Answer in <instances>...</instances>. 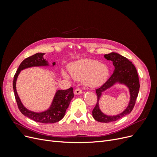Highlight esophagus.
<instances>
[{"label": "esophagus", "mask_w": 157, "mask_h": 157, "mask_svg": "<svg viewBox=\"0 0 157 157\" xmlns=\"http://www.w3.org/2000/svg\"><path fill=\"white\" fill-rule=\"evenodd\" d=\"M74 93L75 95H79V94H81L82 93V90L80 89V88H77L75 90Z\"/></svg>", "instance_id": "esophagus-1"}]
</instances>
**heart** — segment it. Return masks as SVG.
<instances>
[{
    "label": "heart",
    "mask_w": 157,
    "mask_h": 157,
    "mask_svg": "<svg viewBox=\"0 0 157 157\" xmlns=\"http://www.w3.org/2000/svg\"><path fill=\"white\" fill-rule=\"evenodd\" d=\"M69 74L74 79H84V84L90 87L100 86L109 77V69L105 65L91 59H82L71 63L68 66ZM65 77L68 75L62 73Z\"/></svg>",
    "instance_id": "1"
}]
</instances>
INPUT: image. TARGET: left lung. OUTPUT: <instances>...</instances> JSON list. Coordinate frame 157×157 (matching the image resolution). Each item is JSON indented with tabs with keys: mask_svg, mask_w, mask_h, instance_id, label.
Returning <instances> with one entry per match:
<instances>
[{
	"mask_svg": "<svg viewBox=\"0 0 157 157\" xmlns=\"http://www.w3.org/2000/svg\"><path fill=\"white\" fill-rule=\"evenodd\" d=\"M104 57L107 60L113 61V65L115 66V71L111 77L100 88L96 90L98 101L96 106L92 111V115L94 119L98 122L108 123L116 121L131 113L136 104L140 85L137 70L134 64L130 61L128 60L125 57L117 53H114V52L105 54ZM117 82L124 83L129 88L131 101L127 108L119 115L115 116H107L100 111L98 108V102L101 95V93Z\"/></svg>",
	"mask_w": 157,
	"mask_h": 157,
	"instance_id": "obj_1",
	"label": "left lung"
}]
</instances>
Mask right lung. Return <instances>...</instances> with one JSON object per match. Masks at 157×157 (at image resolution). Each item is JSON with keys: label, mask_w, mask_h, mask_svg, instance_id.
<instances>
[{"label": "right lung", "mask_w": 157, "mask_h": 157, "mask_svg": "<svg viewBox=\"0 0 157 157\" xmlns=\"http://www.w3.org/2000/svg\"><path fill=\"white\" fill-rule=\"evenodd\" d=\"M44 54L42 53H36L25 59L22 61L20 66H19L15 75H14L13 80V89L18 109H20V111L23 115L35 122L48 124V123L57 122L63 118L66 109L68 108L71 99L74 97L73 88L71 87L67 90H58L50 109L44 112L35 113L28 110L23 105L17 95L16 88V80L18 75L20 74L21 70L28 67H35V66L48 65L47 61L42 57ZM54 65L55 62L53 63V65Z\"/></svg>", "instance_id": "right-lung-1"}]
</instances>
